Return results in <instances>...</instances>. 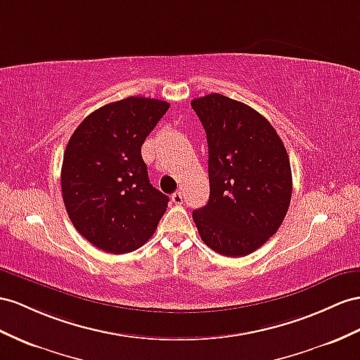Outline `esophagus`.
<instances>
[{"label":"esophagus","instance_id":"obj_1","mask_svg":"<svg viewBox=\"0 0 360 360\" xmlns=\"http://www.w3.org/2000/svg\"><path fill=\"white\" fill-rule=\"evenodd\" d=\"M172 200L174 202V204H178V205H181L182 204V200H184V198H182V191L181 190H178V191H174L173 195H172Z\"/></svg>","mask_w":360,"mask_h":360}]
</instances>
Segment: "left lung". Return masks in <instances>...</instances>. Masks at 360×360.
Returning <instances> with one entry per match:
<instances>
[{"mask_svg": "<svg viewBox=\"0 0 360 360\" xmlns=\"http://www.w3.org/2000/svg\"><path fill=\"white\" fill-rule=\"evenodd\" d=\"M207 132L210 199L193 211L204 243L245 257L276 233L292 198L290 161L281 138L255 109L222 94L195 98Z\"/></svg>", "mask_w": 360, "mask_h": 360, "instance_id": "1", "label": "left lung"}]
</instances>
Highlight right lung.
Returning a JSON list of instances; mask_svg holds the SVG:
<instances>
[{
    "instance_id": "add662e5",
    "label": "right lung",
    "mask_w": 360,
    "mask_h": 360,
    "mask_svg": "<svg viewBox=\"0 0 360 360\" xmlns=\"http://www.w3.org/2000/svg\"><path fill=\"white\" fill-rule=\"evenodd\" d=\"M169 103L127 97L98 108L71 135L60 186L70 220L98 250L132 252L153 236L169 198L147 176L141 146Z\"/></svg>"
}]
</instances>
